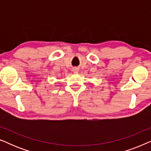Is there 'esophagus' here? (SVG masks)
I'll use <instances>...</instances> for the list:
<instances>
[{
	"mask_svg": "<svg viewBox=\"0 0 151 151\" xmlns=\"http://www.w3.org/2000/svg\"><path fill=\"white\" fill-rule=\"evenodd\" d=\"M72 71H73V73H77L79 71V69H78V68H73V70H72Z\"/></svg>",
	"mask_w": 151,
	"mask_h": 151,
	"instance_id": "esophagus-1",
	"label": "esophagus"
}]
</instances>
